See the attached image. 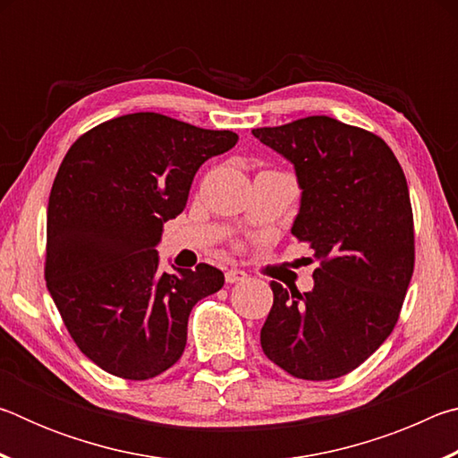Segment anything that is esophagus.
I'll use <instances>...</instances> for the list:
<instances>
[{"instance_id": "1", "label": "esophagus", "mask_w": 458, "mask_h": 458, "mask_svg": "<svg viewBox=\"0 0 458 458\" xmlns=\"http://www.w3.org/2000/svg\"><path fill=\"white\" fill-rule=\"evenodd\" d=\"M224 278H226V283H240V281H244L246 278V273L244 270H238V268H230V270H226V273H224Z\"/></svg>"}]
</instances>
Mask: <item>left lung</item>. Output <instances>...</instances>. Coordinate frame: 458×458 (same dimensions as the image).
Segmentation results:
<instances>
[{
	"label": "left lung",
	"mask_w": 458,
	"mask_h": 458,
	"mask_svg": "<svg viewBox=\"0 0 458 458\" xmlns=\"http://www.w3.org/2000/svg\"><path fill=\"white\" fill-rule=\"evenodd\" d=\"M294 165L315 286L286 291L260 329L267 358L299 379H335L361 366L396 327L414 273V218L406 175L382 137L317 114L252 129Z\"/></svg>",
	"instance_id": "1"
}]
</instances>
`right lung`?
<instances>
[{"mask_svg":"<svg viewBox=\"0 0 458 458\" xmlns=\"http://www.w3.org/2000/svg\"><path fill=\"white\" fill-rule=\"evenodd\" d=\"M238 143L159 113L105 121L72 143L54 177L46 286L79 350L123 379H151L182 358L193 305L222 270L159 273L155 246L183 212L193 175Z\"/></svg>","mask_w":458,"mask_h":458,"instance_id":"add662e5","label":"right lung"}]
</instances>
